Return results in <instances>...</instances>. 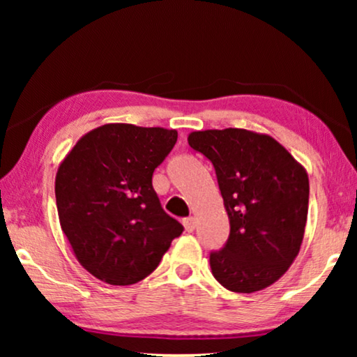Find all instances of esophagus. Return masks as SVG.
Masks as SVG:
<instances>
[{
	"label": "esophagus",
	"mask_w": 357,
	"mask_h": 357,
	"mask_svg": "<svg viewBox=\"0 0 357 357\" xmlns=\"http://www.w3.org/2000/svg\"><path fill=\"white\" fill-rule=\"evenodd\" d=\"M183 226H185V231L187 232H193L195 227H197V219H195V216H188L183 219Z\"/></svg>",
	"instance_id": "esophagus-1"
}]
</instances>
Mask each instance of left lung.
<instances>
[{
    "mask_svg": "<svg viewBox=\"0 0 357 357\" xmlns=\"http://www.w3.org/2000/svg\"><path fill=\"white\" fill-rule=\"evenodd\" d=\"M188 144L214 165L231 234L209 255L213 276L232 292L261 291L289 270L304 241L309 175L270 135L204 130Z\"/></svg>",
    "mask_w": 357,
    "mask_h": 357,
    "instance_id": "obj_1",
    "label": "left lung"
}]
</instances>
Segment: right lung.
Here are the masks:
<instances>
[{
  "label": "right lung",
  "instance_id": "obj_1",
  "mask_svg": "<svg viewBox=\"0 0 357 357\" xmlns=\"http://www.w3.org/2000/svg\"><path fill=\"white\" fill-rule=\"evenodd\" d=\"M175 143V130L107 123L61 160L55 178L61 231L97 280L112 286L144 280L183 232L153 188L154 170Z\"/></svg>",
  "mask_w": 357,
  "mask_h": 357
}]
</instances>
